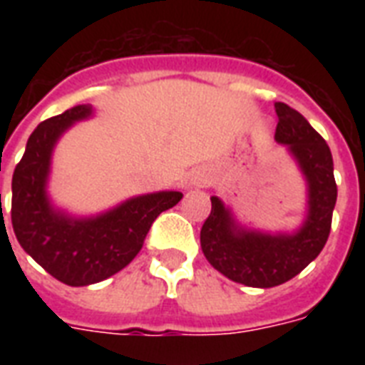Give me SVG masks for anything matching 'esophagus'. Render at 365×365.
Masks as SVG:
<instances>
[{
  "label": "esophagus",
  "instance_id": "34e87169",
  "mask_svg": "<svg viewBox=\"0 0 365 365\" xmlns=\"http://www.w3.org/2000/svg\"><path fill=\"white\" fill-rule=\"evenodd\" d=\"M205 183H206V180L202 174H195V176L191 178V185H195V187H202Z\"/></svg>",
  "mask_w": 365,
  "mask_h": 365
}]
</instances>
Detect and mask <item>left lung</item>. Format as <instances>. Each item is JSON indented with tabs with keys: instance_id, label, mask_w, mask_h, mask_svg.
Masks as SVG:
<instances>
[{
	"instance_id": "8db88e82",
	"label": "left lung",
	"mask_w": 365,
	"mask_h": 365,
	"mask_svg": "<svg viewBox=\"0 0 365 365\" xmlns=\"http://www.w3.org/2000/svg\"><path fill=\"white\" fill-rule=\"evenodd\" d=\"M274 140L284 143L307 182L305 222L294 233H267L235 222L222 199L212 197L200 229V248L216 271L250 288H272L297 277L322 252L329 237L337 185L328 143L299 111L274 104Z\"/></svg>"
}]
</instances>
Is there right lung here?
Masks as SVG:
<instances>
[{
  "label": "right lung",
  "mask_w": 365,
  "mask_h": 365,
  "mask_svg": "<svg viewBox=\"0 0 365 365\" xmlns=\"http://www.w3.org/2000/svg\"><path fill=\"white\" fill-rule=\"evenodd\" d=\"M91 115L93 108L83 104L39 123L13 174L11 222L16 240L51 277L68 286L102 282L125 269L142 250L157 216L183 197L180 191L140 195L91 217L54 208L47 195L53 149L73 123Z\"/></svg>",
  "instance_id": "1"
}]
</instances>
